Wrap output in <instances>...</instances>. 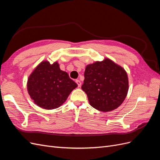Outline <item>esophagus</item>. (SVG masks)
<instances>
[{
    "instance_id": "1",
    "label": "esophagus",
    "mask_w": 160,
    "mask_h": 160,
    "mask_svg": "<svg viewBox=\"0 0 160 160\" xmlns=\"http://www.w3.org/2000/svg\"><path fill=\"white\" fill-rule=\"evenodd\" d=\"M75 82H77V84L78 85V87H81V81H80L79 80H76Z\"/></svg>"
}]
</instances>
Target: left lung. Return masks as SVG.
Instances as JSON below:
<instances>
[{"mask_svg":"<svg viewBox=\"0 0 160 160\" xmlns=\"http://www.w3.org/2000/svg\"><path fill=\"white\" fill-rule=\"evenodd\" d=\"M82 89L91 107L103 112L120 106L128 91V78L125 69L106 58L86 66Z\"/></svg>","mask_w":160,"mask_h":160,"instance_id":"left-lung-1","label":"left lung"}]
</instances>
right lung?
Masks as SVG:
<instances>
[{"label":"right lung","instance_id":"add662e5","mask_svg":"<svg viewBox=\"0 0 160 160\" xmlns=\"http://www.w3.org/2000/svg\"><path fill=\"white\" fill-rule=\"evenodd\" d=\"M78 84L67 72L60 69L58 62L42 61L28 78L27 90L36 104L52 110L62 106Z\"/></svg>","mask_w":160,"mask_h":160}]
</instances>
